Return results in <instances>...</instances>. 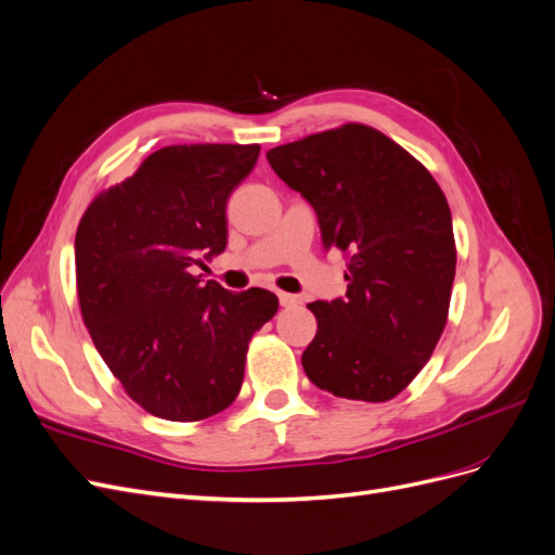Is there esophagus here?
Returning <instances> with one entry per match:
<instances>
[{"instance_id": "esophagus-1", "label": "esophagus", "mask_w": 555, "mask_h": 555, "mask_svg": "<svg viewBox=\"0 0 555 555\" xmlns=\"http://www.w3.org/2000/svg\"><path fill=\"white\" fill-rule=\"evenodd\" d=\"M278 298H280L282 308H292V306L298 304V298L294 294H287V292H278Z\"/></svg>"}]
</instances>
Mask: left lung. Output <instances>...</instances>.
<instances>
[{"instance_id": "left-lung-1", "label": "left lung", "mask_w": 555, "mask_h": 555, "mask_svg": "<svg viewBox=\"0 0 555 555\" xmlns=\"http://www.w3.org/2000/svg\"><path fill=\"white\" fill-rule=\"evenodd\" d=\"M266 157L312 204L324 247L347 259L345 298L308 304L317 335L300 359L306 375L338 398H396L447 326L456 241L444 192L405 147L361 122Z\"/></svg>"}]
</instances>
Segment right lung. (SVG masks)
Wrapping results in <instances>:
<instances>
[{"label": "right lung", "instance_id": "1", "mask_svg": "<svg viewBox=\"0 0 555 555\" xmlns=\"http://www.w3.org/2000/svg\"><path fill=\"white\" fill-rule=\"evenodd\" d=\"M259 145H166L96 194L76 231L82 322L108 371L145 412L201 422L236 400L251 335L278 296L227 292L194 266L227 247V201Z\"/></svg>", "mask_w": 555, "mask_h": 555}]
</instances>
